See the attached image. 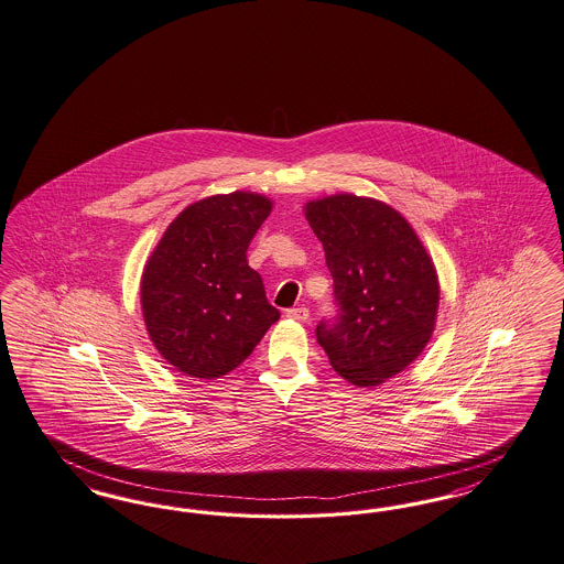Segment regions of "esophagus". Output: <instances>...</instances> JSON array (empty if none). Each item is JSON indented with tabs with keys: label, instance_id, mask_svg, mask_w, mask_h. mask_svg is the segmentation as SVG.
<instances>
[{
	"label": "esophagus",
	"instance_id": "esophagus-1",
	"mask_svg": "<svg viewBox=\"0 0 564 564\" xmlns=\"http://www.w3.org/2000/svg\"><path fill=\"white\" fill-rule=\"evenodd\" d=\"M285 315L290 316V318H293V321H308V308H304V306H297V308H290Z\"/></svg>",
	"mask_w": 564,
	"mask_h": 564
}]
</instances>
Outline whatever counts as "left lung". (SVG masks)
I'll list each match as a JSON object with an SVG mask.
<instances>
[{
	"label": "left lung",
	"instance_id": "1",
	"mask_svg": "<svg viewBox=\"0 0 564 564\" xmlns=\"http://www.w3.org/2000/svg\"><path fill=\"white\" fill-rule=\"evenodd\" d=\"M325 249L336 316L316 325L332 367L355 386L401 373L429 344L438 279L405 218L367 197L336 195L306 205Z\"/></svg>",
	"mask_w": 564,
	"mask_h": 564
}]
</instances>
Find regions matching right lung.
Wrapping results in <instances>:
<instances>
[{
    "label": "right lung",
    "mask_w": 564,
    "mask_h": 564,
    "mask_svg": "<svg viewBox=\"0 0 564 564\" xmlns=\"http://www.w3.org/2000/svg\"><path fill=\"white\" fill-rule=\"evenodd\" d=\"M271 207L267 197L241 191L193 203L167 226L144 267L149 336L188 378L226 376L279 318L246 256Z\"/></svg>",
    "instance_id": "1"
}]
</instances>
